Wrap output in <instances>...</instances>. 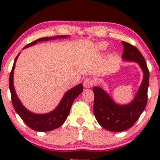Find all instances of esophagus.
I'll return each instance as SVG.
<instances>
[{
	"instance_id": "obj_1",
	"label": "esophagus",
	"mask_w": 160,
	"mask_h": 160,
	"mask_svg": "<svg viewBox=\"0 0 160 160\" xmlns=\"http://www.w3.org/2000/svg\"><path fill=\"white\" fill-rule=\"evenodd\" d=\"M94 84V81L91 78H86L84 82V87L85 88H91Z\"/></svg>"
}]
</instances>
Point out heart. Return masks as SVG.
I'll list each match as a JSON object with an SVG mask.
<instances>
[{
  "label": "heart",
  "mask_w": 160,
  "mask_h": 160,
  "mask_svg": "<svg viewBox=\"0 0 160 160\" xmlns=\"http://www.w3.org/2000/svg\"><path fill=\"white\" fill-rule=\"evenodd\" d=\"M107 47H108V43L106 42H104V41H102V42L98 43V44L96 45L95 49L98 52H104L105 50H106Z\"/></svg>",
  "instance_id": "obj_1"
}]
</instances>
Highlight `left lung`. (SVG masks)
Instances as JSON below:
<instances>
[{
    "label": "left lung",
    "instance_id": "left-lung-1",
    "mask_svg": "<svg viewBox=\"0 0 160 160\" xmlns=\"http://www.w3.org/2000/svg\"><path fill=\"white\" fill-rule=\"evenodd\" d=\"M124 52L122 60L124 62H133L138 64L143 77L141 85L132 100L127 104L116 102L106 89L101 87L93 88L94 114L102 128L111 132H122L134 124L146 106L149 81V71L145 59L136 47L130 43L122 42Z\"/></svg>",
    "mask_w": 160,
    "mask_h": 160
}]
</instances>
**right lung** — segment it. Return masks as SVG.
<instances>
[{"instance_id":"1","label":"right lung","mask_w":160,"mask_h":160,"mask_svg":"<svg viewBox=\"0 0 160 160\" xmlns=\"http://www.w3.org/2000/svg\"><path fill=\"white\" fill-rule=\"evenodd\" d=\"M69 37V36H57L54 37L41 38L33 41V42L29 43V44L26 45L22 49H25L29 47H32V46L36 44L38 42H41V41H47L49 40L52 41L60 38H67ZM20 53L21 52H19L15 59L9 77V89L11 95H12V104L15 111L22 118L23 122L32 130L38 131V132H48V131H51L54 130V129L58 128L59 127L62 125L66 120L74 100L83 92L82 84L76 85L73 88L68 90L64 94L58 106L50 112L47 113H36L32 112V111L26 108L24 106V105L22 103L17 95L14 86V72L15 65H16L17 58H18Z\"/></svg>"}]
</instances>
